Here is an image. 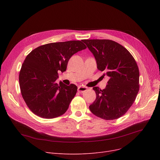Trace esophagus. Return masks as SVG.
I'll return each mask as SVG.
<instances>
[{
	"instance_id": "esophagus-1",
	"label": "esophagus",
	"mask_w": 160,
	"mask_h": 160,
	"mask_svg": "<svg viewBox=\"0 0 160 160\" xmlns=\"http://www.w3.org/2000/svg\"><path fill=\"white\" fill-rule=\"evenodd\" d=\"M78 92L79 93H83L85 91L88 90V88H86V87H82V86H79L78 88Z\"/></svg>"
}]
</instances>
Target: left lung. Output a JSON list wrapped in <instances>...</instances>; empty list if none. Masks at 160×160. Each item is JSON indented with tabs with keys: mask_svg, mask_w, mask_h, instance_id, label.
<instances>
[{
	"mask_svg": "<svg viewBox=\"0 0 160 160\" xmlns=\"http://www.w3.org/2000/svg\"><path fill=\"white\" fill-rule=\"evenodd\" d=\"M98 69L109 79L105 89L94 87L96 99L89 109L105 120L118 119L133 103L139 89V71L132 54L122 45L108 39H84Z\"/></svg>",
	"mask_w": 160,
	"mask_h": 160,
	"instance_id": "1",
	"label": "left lung"
}]
</instances>
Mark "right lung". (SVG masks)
I'll list each match as a JSON object with an SVG mask.
<instances>
[{
	"label": "right lung",
	"mask_w": 160,
	"mask_h": 160,
	"mask_svg": "<svg viewBox=\"0 0 160 160\" xmlns=\"http://www.w3.org/2000/svg\"><path fill=\"white\" fill-rule=\"evenodd\" d=\"M86 48L82 41L52 42L38 47L27 56L19 72V85L34 114L52 119L66 112L77 88L57 83L58 72L65 71L70 58Z\"/></svg>",
	"instance_id": "add662e5"
}]
</instances>
